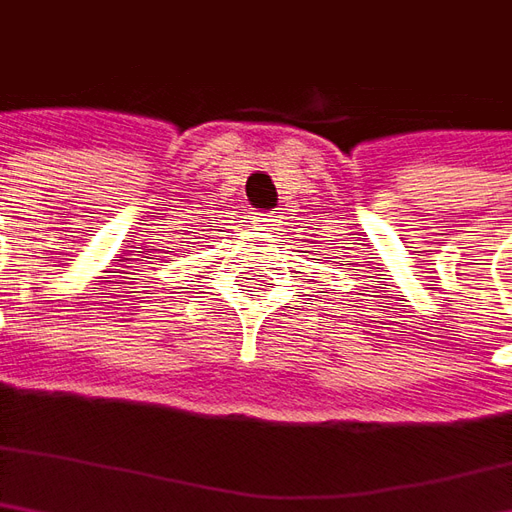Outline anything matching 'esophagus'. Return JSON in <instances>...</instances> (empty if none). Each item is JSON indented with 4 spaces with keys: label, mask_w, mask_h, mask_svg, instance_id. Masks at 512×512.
<instances>
[{
    "label": "esophagus",
    "mask_w": 512,
    "mask_h": 512,
    "mask_svg": "<svg viewBox=\"0 0 512 512\" xmlns=\"http://www.w3.org/2000/svg\"><path fill=\"white\" fill-rule=\"evenodd\" d=\"M253 222H256V225H262V228H267V231H276V225L281 222V214L279 211H264V214L253 216Z\"/></svg>",
    "instance_id": "1"
}]
</instances>
